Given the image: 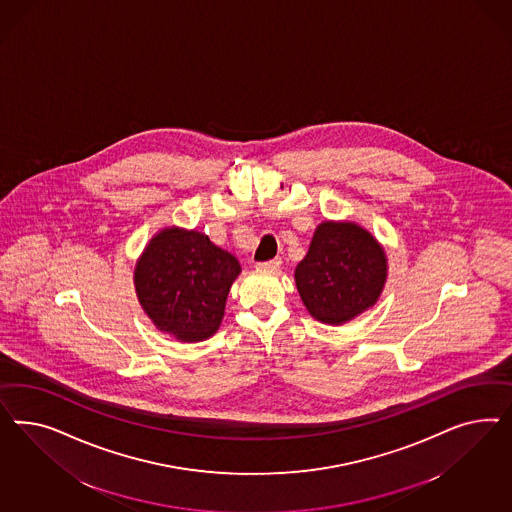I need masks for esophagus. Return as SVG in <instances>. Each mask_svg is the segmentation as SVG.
<instances>
[{
	"mask_svg": "<svg viewBox=\"0 0 512 512\" xmlns=\"http://www.w3.org/2000/svg\"><path fill=\"white\" fill-rule=\"evenodd\" d=\"M261 270H278L279 266H281V259H272V261H266V263L257 264Z\"/></svg>",
	"mask_w": 512,
	"mask_h": 512,
	"instance_id": "obj_1",
	"label": "esophagus"
}]
</instances>
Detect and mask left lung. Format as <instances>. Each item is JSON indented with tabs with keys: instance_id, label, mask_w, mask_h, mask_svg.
<instances>
[{
	"instance_id": "left-lung-1",
	"label": "left lung",
	"mask_w": 512,
	"mask_h": 512,
	"mask_svg": "<svg viewBox=\"0 0 512 512\" xmlns=\"http://www.w3.org/2000/svg\"><path fill=\"white\" fill-rule=\"evenodd\" d=\"M385 248L355 221L326 219L317 225L306 257L296 264L295 283L311 317L340 326L370 310L385 289Z\"/></svg>"
}]
</instances>
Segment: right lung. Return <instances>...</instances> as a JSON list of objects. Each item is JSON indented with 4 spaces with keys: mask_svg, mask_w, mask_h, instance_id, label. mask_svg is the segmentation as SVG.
I'll use <instances>...</instances> for the list:
<instances>
[{
    "mask_svg": "<svg viewBox=\"0 0 512 512\" xmlns=\"http://www.w3.org/2000/svg\"><path fill=\"white\" fill-rule=\"evenodd\" d=\"M242 268L208 234L165 227L150 238L135 264L140 308L163 334L195 343L214 336L227 295Z\"/></svg>",
    "mask_w": 512,
    "mask_h": 512,
    "instance_id": "right-lung-1",
    "label": "right lung"
}]
</instances>
